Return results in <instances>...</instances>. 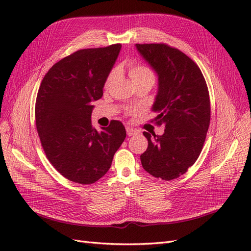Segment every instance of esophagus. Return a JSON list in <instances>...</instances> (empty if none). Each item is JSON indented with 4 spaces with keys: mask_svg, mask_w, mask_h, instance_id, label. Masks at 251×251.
Instances as JSON below:
<instances>
[{
    "mask_svg": "<svg viewBox=\"0 0 251 251\" xmlns=\"http://www.w3.org/2000/svg\"><path fill=\"white\" fill-rule=\"evenodd\" d=\"M138 134V132L137 131H135V130H133L132 127H126V135L127 136H135V135H137Z\"/></svg>",
    "mask_w": 251,
    "mask_h": 251,
    "instance_id": "obj_1",
    "label": "esophagus"
}]
</instances>
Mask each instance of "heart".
Masks as SVG:
<instances>
[{
	"label": "heart",
	"mask_w": 251,
	"mask_h": 251,
	"mask_svg": "<svg viewBox=\"0 0 251 251\" xmlns=\"http://www.w3.org/2000/svg\"><path fill=\"white\" fill-rule=\"evenodd\" d=\"M128 74H130V77L134 82H140V81H150L151 83H154L155 81V74L154 72L151 71L149 67L144 66V65H140V64H133L130 67H128ZM118 75V71L116 69L112 70L107 79H105L104 82V88H109L113 81L115 80V78L117 77Z\"/></svg>",
	"instance_id": "1"
}]
</instances>
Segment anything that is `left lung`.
<instances>
[{
  "mask_svg": "<svg viewBox=\"0 0 251 251\" xmlns=\"http://www.w3.org/2000/svg\"><path fill=\"white\" fill-rule=\"evenodd\" d=\"M140 55L158 75L151 123L164 133L143 132L149 146L140 156L142 168L170 181L186 173L198 159L210 121L206 81L199 67L180 50L165 44H136Z\"/></svg>",
  "mask_w": 251,
  "mask_h": 251,
  "instance_id": "left-lung-1",
  "label": "left lung"
}]
</instances>
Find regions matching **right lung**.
<instances>
[{"label":"right lung","mask_w":251,"mask_h":251,"mask_svg":"<svg viewBox=\"0 0 251 251\" xmlns=\"http://www.w3.org/2000/svg\"><path fill=\"white\" fill-rule=\"evenodd\" d=\"M120 44L81 49L53 65L37 92L35 123L48 160L68 180L92 184L110 170L126 136L112 120L98 132L91 124L93 102L101 98Z\"/></svg>","instance_id":"add662e5"}]
</instances>
